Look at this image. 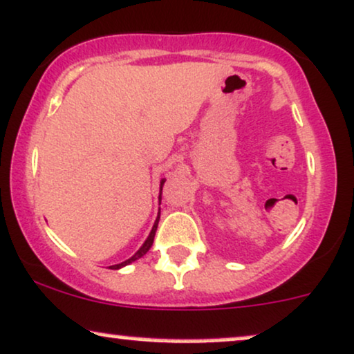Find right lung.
Masks as SVG:
<instances>
[{"label": "right lung", "mask_w": 354, "mask_h": 354, "mask_svg": "<svg viewBox=\"0 0 354 354\" xmlns=\"http://www.w3.org/2000/svg\"><path fill=\"white\" fill-rule=\"evenodd\" d=\"M164 182L165 180H162L160 182V190H162V187H164ZM160 198V197H159ZM159 215H160V212H159ZM159 218L160 217H157V220H156V223H153V227H152V230H151V234H149V236H147V240H145L144 242V245L142 247L139 248V250L136 252V255H132L131 259L129 260H126V261H122V263H118V265H112V267H109V268H112V270H118V268H120V267H124V265H129V263H132V261H136L137 259H140V257H144L145 253L149 252V248L152 247V243H153V236H156V230H157V225H159Z\"/></svg>", "instance_id": "right-lung-1"}]
</instances>
